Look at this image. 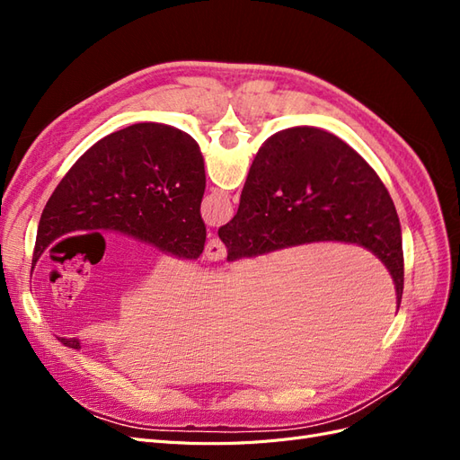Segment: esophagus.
Listing matches in <instances>:
<instances>
[{"mask_svg": "<svg viewBox=\"0 0 460 460\" xmlns=\"http://www.w3.org/2000/svg\"><path fill=\"white\" fill-rule=\"evenodd\" d=\"M226 257V245L218 238H211L205 245V259L207 261H222Z\"/></svg>", "mask_w": 460, "mask_h": 460, "instance_id": "1", "label": "esophagus"}]
</instances>
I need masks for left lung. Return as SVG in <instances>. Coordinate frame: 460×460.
Returning a JSON list of instances; mask_svg holds the SVG:
<instances>
[{
    "mask_svg": "<svg viewBox=\"0 0 460 460\" xmlns=\"http://www.w3.org/2000/svg\"><path fill=\"white\" fill-rule=\"evenodd\" d=\"M199 146L166 124L140 122L92 146L51 193L40 217L32 269L46 249L76 230H117L184 259L205 245ZM80 349L78 340H61Z\"/></svg>",
    "mask_w": 460,
    "mask_h": 460,
    "instance_id": "1",
    "label": "left lung"
}]
</instances>
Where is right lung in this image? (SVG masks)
I'll use <instances>...</instances> for the list:
<instances>
[{
    "label": "right lung",
    "instance_id": "right-lung-1",
    "mask_svg": "<svg viewBox=\"0 0 460 460\" xmlns=\"http://www.w3.org/2000/svg\"><path fill=\"white\" fill-rule=\"evenodd\" d=\"M228 261L311 242L358 243L392 272L402 297V235L395 205L370 164L338 136L299 127L264 142L235 217L218 230Z\"/></svg>",
    "mask_w": 460,
    "mask_h": 460
}]
</instances>
